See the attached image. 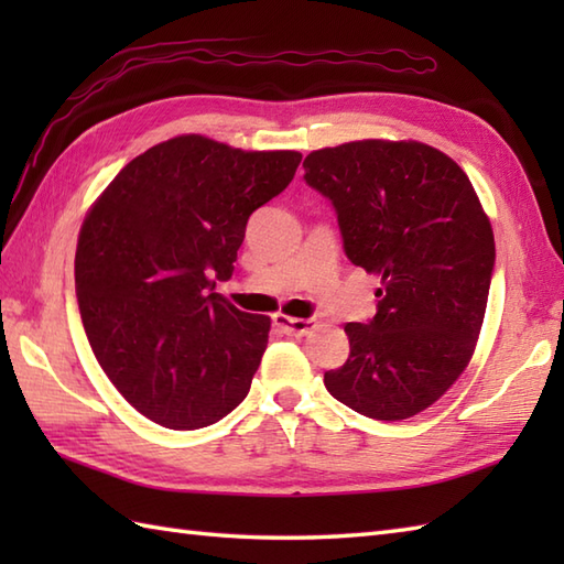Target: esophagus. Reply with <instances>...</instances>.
Segmentation results:
<instances>
[{
	"instance_id": "obj_1",
	"label": "esophagus",
	"mask_w": 564,
	"mask_h": 564,
	"mask_svg": "<svg viewBox=\"0 0 564 564\" xmlns=\"http://www.w3.org/2000/svg\"><path fill=\"white\" fill-rule=\"evenodd\" d=\"M273 325L279 327L289 337H303L305 332L313 329V319H301V317H289V315H273Z\"/></svg>"
}]
</instances>
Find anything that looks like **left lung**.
I'll return each mask as SVG.
<instances>
[{
  "label": "left lung",
  "mask_w": 564,
  "mask_h": 564,
  "mask_svg": "<svg viewBox=\"0 0 564 564\" xmlns=\"http://www.w3.org/2000/svg\"><path fill=\"white\" fill-rule=\"evenodd\" d=\"M305 184L337 213L344 251L378 273V310L349 322V358L327 370L334 400L400 422L465 370L485 319L495 235L470 178L424 142L358 140L310 152Z\"/></svg>",
  "instance_id": "8db88e82"
}]
</instances>
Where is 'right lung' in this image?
Here are the masks:
<instances>
[{"instance_id":"add662e5","label":"right lung","mask_w":564,"mask_h":564,"mask_svg":"<svg viewBox=\"0 0 564 564\" xmlns=\"http://www.w3.org/2000/svg\"><path fill=\"white\" fill-rule=\"evenodd\" d=\"M303 154L178 135L128 162L84 220L75 289L116 390L154 424L191 431L247 398L271 319L215 293L249 215L293 182Z\"/></svg>"}]
</instances>
